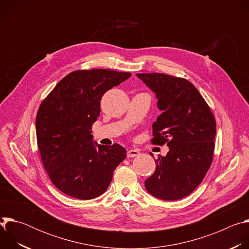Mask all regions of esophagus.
I'll return each instance as SVG.
<instances>
[{
    "instance_id": "obj_1",
    "label": "esophagus",
    "mask_w": 249,
    "mask_h": 249,
    "mask_svg": "<svg viewBox=\"0 0 249 249\" xmlns=\"http://www.w3.org/2000/svg\"><path fill=\"white\" fill-rule=\"evenodd\" d=\"M140 155V152L138 150H135V149H132V150H129L127 152V157L128 158H135L137 156Z\"/></svg>"
}]
</instances>
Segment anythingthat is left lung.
Returning <instances> with one entry per match:
<instances>
[{"instance_id":"left-lung-1","label":"left lung","mask_w":249,"mask_h":249,"mask_svg":"<svg viewBox=\"0 0 249 249\" xmlns=\"http://www.w3.org/2000/svg\"><path fill=\"white\" fill-rule=\"evenodd\" d=\"M137 76L156 92L162 111L153 124L152 144L169 147L165 157L155 160L156 170L145 187L161 200L182 199L199 186L212 164L215 117L189 81L161 73Z\"/></svg>"}]
</instances>
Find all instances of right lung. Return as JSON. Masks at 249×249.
I'll return each instance as SVG.
<instances>
[{
    "label": "right lung",
    "mask_w": 249,
    "mask_h": 249,
    "mask_svg": "<svg viewBox=\"0 0 249 249\" xmlns=\"http://www.w3.org/2000/svg\"><path fill=\"white\" fill-rule=\"evenodd\" d=\"M130 76L108 69L77 70L41 102L35 121L37 147L50 180L64 194L80 200L100 196L126 159L117 143L95 147L90 130L102 95Z\"/></svg>",
    "instance_id": "right-lung-1"
}]
</instances>
